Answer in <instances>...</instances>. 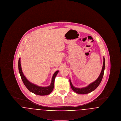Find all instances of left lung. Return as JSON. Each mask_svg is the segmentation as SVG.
<instances>
[{
    "instance_id": "8db88e82",
    "label": "left lung",
    "mask_w": 121,
    "mask_h": 121,
    "mask_svg": "<svg viewBox=\"0 0 121 121\" xmlns=\"http://www.w3.org/2000/svg\"><path fill=\"white\" fill-rule=\"evenodd\" d=\"M105 58L104 57V63H103V66L102 69L101 71V72L100 73V74L98 78H97L96 80L95 81L92 83L89 84L87 86L85 87L82 88H77L73 86L72 83V82L70 80V79H69L70 86L73 89V90L75 92L80 94H84L89 93L90 92H92L93 91H94L95 89H96L98 87L100 83H101L102 80L103 79V76H104V69H105Z\"/></svg>"
}]
</instances>
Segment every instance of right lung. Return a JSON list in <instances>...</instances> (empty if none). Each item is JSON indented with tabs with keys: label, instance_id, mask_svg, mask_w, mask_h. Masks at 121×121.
Masks as SVG:
<instances>
[{
	"label": "right lung",
	"instance_id": "1",
	"mask_svg": "<svg viewBox=\"0 0 121 121\" xmlns=\"http://www.w3.org/2000/svg\"><path fill=\"white\" fill-rule=\"evenodd\" d=\"M18 70L21 76V79L23 82V83L26 87L28 88V89L31 92L34 93L35 94L40 95V96H44L49 94L52 92L54 87V83L55 77L57 75L59 71H56L52 77L51 83L49 86H38L35 84H33L30 82L24 76L23 73L22 72V70L20 62V58H19L18 62Z\"/></svg>",
	"mask_w": 121,
	"mask_h": 121
}]
</instances>
